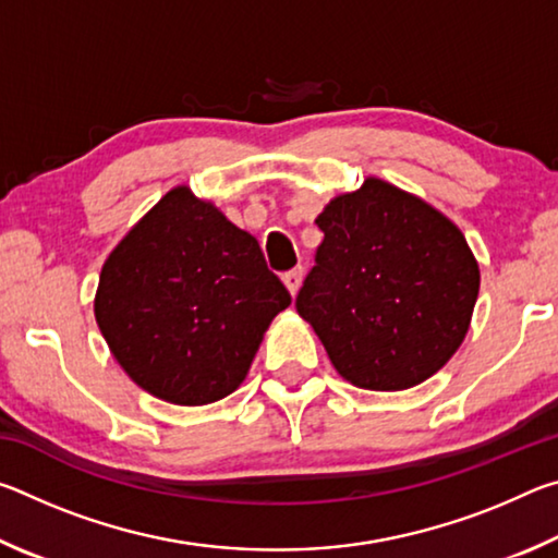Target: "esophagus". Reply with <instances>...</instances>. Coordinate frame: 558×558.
I'll use <instances>...</instances> for the list:
<instances>
[{
    "instance_id": "1",
    "label": "esophagus",
    "mask_w": 558,
    "mask_h": 558,
    "mask_svg": "<svg viewBox=\"0 0 558 558\" xmlns=\"http://www.w3.org/2000/svg\"><path fill=\"white\" fill-rule=\"evenodd\" d=\"M302 278H305V270H302V268H292L290 272H286V276H282V282H286V288L290 290L292 298L298 295V290L302 286Z\"/></svg>"
}]
</instances>
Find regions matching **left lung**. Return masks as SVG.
<instances>
[{
  "label": "left lung",
  "mask_w": 558,
  "mask_h": 558,
  "mask_svg": "<svg viewBox=\"0 0 558 558\" xmlns=\"http://www.w3.org/2000/svg\"><path fill=\"white\" fill-rule=\"evenodd\" d=\"M315 223L325 241L295 307L339 376L359 389L403 391L440 372L480 292L458 226L379 177L335 196Z\"/></svg>",
  "instance_id": "8db88e82"
}]
</instances>
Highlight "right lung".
Segmentation results:
<instances>
[{
    "instance_id": "add662e5",
    "label": "right lung",
    "mask_w": 558,
    "mask_h": 558,
    "mask_svg": "<svg viewBox=\"0 0 558 558\" xmlns=\"http://www.w3.org/2000/svg\"><path fill=\"white\" fill-rule=\"evenodd\" d=\"M290 292L258 241L174 186L102 263L96 323L140 389L177 405L233 393Z\"/></svg>"
}]
</instances>
